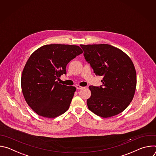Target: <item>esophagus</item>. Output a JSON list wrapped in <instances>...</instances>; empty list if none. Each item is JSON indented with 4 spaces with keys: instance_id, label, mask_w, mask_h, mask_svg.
<instances>
[{
    "instance_id": "esophagus-1",
    "label": "esophagus",
    "mask_w": 156,
    "mask_h": 156,
    "mask_svg": "<svg viewBox=\"0 0 156 156\" xmlns=\"http://www.w3.org/2000/svg\"><path fill=\"white\" fill-rule=\"evenodd\" d=\"M76 87V89H77V90H81V89L84 88V87L81 86H80V85H77Z\"/></svg>"
}]
</instances>
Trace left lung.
Listing matches in <instances>:
<instances>
[{
	"instance_id": "1",
	"label": "left lung",
	"mask_w": 156,
	"mask_h": 156,
	"mask_svg": "<svg viewBox=\"0 0 156 156\" xmlns=\"http://www.w3.org/2000/svg\"><path fill=\"white\" fill-rule=\"evenodd\" d=\"M81 48L86 60L102 85L90 86L88 108L103 118L116 115L129 105L134 97L136 73L131 58L122 51L108 44H88Z\"/></svg>"
}]
</instances>
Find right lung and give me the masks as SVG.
Segmentation results:
<instances>
[{
    "mask_svg": "<svg viewBox=\"0 0 156 156\" xmlns=\"http://www.w3.org/2000/svg\"><path fill=\"white\" fill-rule=\"evenodd\" d=\"M83 53L78 46L48 44L35 51L22 72V93L28 105L40 116L57 117L67 110L76 91L74 86L58 83L66 66Z\"/></svg>",
    "mask_w": 156,
    "mask_h": 156,
    "instance_id": "obj_1",
    "label": "right lung"
}]
</instances>
